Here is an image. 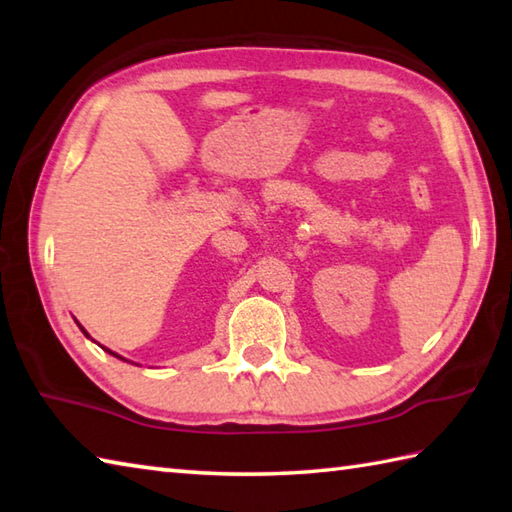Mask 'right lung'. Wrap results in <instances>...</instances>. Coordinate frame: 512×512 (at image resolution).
<instances>
[{
    "mask_svg": "<svg viewBox=\"0 0 512 512\" xmlns=\"http://www.w3.org/2000/svg\"><path fill=\"white\" fill-rule=\"evenodd\" d=\"M79 328H82V326H79ZM82 330H84V328H82ZM84 335L88 337V333H86V330H84ZM104 350H106V348H104ZM108 353H110V350H108ZM110 355H115V353H110ZM119 359H122V357H119Z\"/></svg>",
    "mask_w": 512,
    "mask_h": 512,
    "instance_id": "add662e5",
    "label": "right lung"
}]
</instances>
